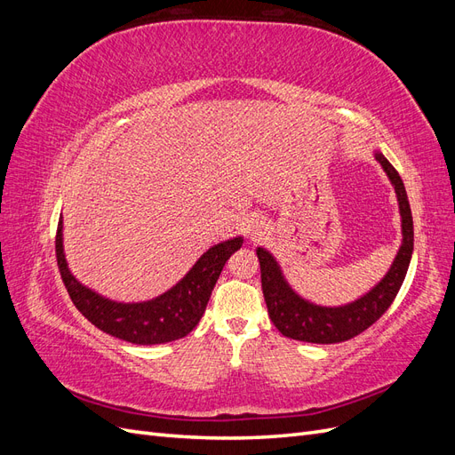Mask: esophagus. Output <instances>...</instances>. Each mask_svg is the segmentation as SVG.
Listing matches in <instances>:
<instances>
[{
  "label": "esophagus",
  "mask_w": 455,
  "mask_h": 455,
  "mask_svg": "<svg viewBox=\"0 0 455 455\" xmlns=\"http://www.w3.org/2000/svg\"><path fill=\"white\" fill-rule=\"evenodd\" d=\"M244 231H246V237H249L251 241H258L266 233V224L261 222L259 218H251V220H246Z\"/></svg>",
  "instance_id": "obj_1"
}]
</instances>
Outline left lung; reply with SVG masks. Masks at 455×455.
<instances>
[{
    "mask_svg": "<svg viewBox=\"0 0 455 455\" xmlns=\"http://www.w3.org/2000/svg\"><path fill=\"white\" fill-rule=\"evenodd\" d=\"M374 157L395 188L403 222L401 249H398L389 271L364 296L346 306L326 307L301 298L284 279L279 261L269 251L258 246L256 254L261 271V291H264L269 319L283 336L307 343H339L351 339L374 324L389 309L395 296L401 291L411 252H414V222H411L410 203L401 176L381 151H376Z\"/></svg>",
    "mask_w": 455,
    "mask_h": 455,
    "instance_id": "obj_1",
    "label": "left lung"
}]
</instances>
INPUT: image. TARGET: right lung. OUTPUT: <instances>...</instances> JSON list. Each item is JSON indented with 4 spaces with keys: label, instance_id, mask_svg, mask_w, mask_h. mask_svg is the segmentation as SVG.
<instances>
[{
    "label": "right lung",
    "instance_id": "obj_1",
    "mask_svg": "<svg viewBox=\"0 0 455 455\" xmlns=\"http://www.w3.org/2000/svg\"><path fill=\"white\" fill-rule=\"evenodd\" d=\"M241 246L243 237L218 243L211 246L184 275V279L178 281L167 292L148 301L123 304V301L96 294L81 284L68 269L62 246V216L59 220L57 241H54L60 277L79 313L102 332L136 343V346H157V343L188 336L201 321L226 261Z\"/></svg>",
    "mask_w": 455,
    "mask_h": 455
}]
</instances>
